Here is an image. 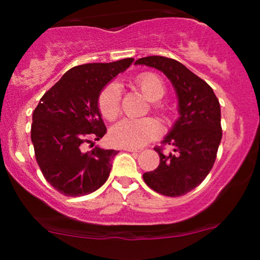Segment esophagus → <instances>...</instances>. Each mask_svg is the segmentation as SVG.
<instances>
[{"instance_id":"esophagus-1","label":"esophagus","mask_w":260,"mask_h":260,"mask_svg":"<svg viewBox=\"0 0 260 260\" xmlns=\"http://www.w3.org/2000/svg\"><path fill=\"white\" fill-rule=\"evenodd\" d=\"M123 150H126V151H140V149L139 148H123Z\"/></svg>"}]
</instances>
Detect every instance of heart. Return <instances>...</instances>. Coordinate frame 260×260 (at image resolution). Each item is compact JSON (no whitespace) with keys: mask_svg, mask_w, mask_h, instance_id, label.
<instances>
[{"mask_svg":"<svg viewBox=\"0 0 260 260\" xmlns=\"http://www.w3.org/2000/svg\"><path fill=\"white\" fill-rule=\"evenodd\" d=\"M134 85L149 101H159L165 95V84L155 73H140L134 79ZM98 106L105 120L113 121L117 118L121 112V90L117 84L110 83L100 91ZM160 133L159 122L154 118H124L112 128L110 137L113 144L118 147L139 148L157 138Z\"/></svg>","mask_w":260,"mask_h":260,"instance_id":"heart-1","label":"heart"}]
</instances>
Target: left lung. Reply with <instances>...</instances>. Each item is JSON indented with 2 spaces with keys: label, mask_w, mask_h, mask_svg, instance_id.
Segmentation results:
<instances>
[{
  "label": "left lung",
  "mask_w": 260,
  "mask_h": 260,
  "mask_svg": "<svg viewBox=\"0 0 260 260\" xmlns=\"http://www.w3.org/2000/svg\"><path fill=\"white\" fill-rule=\"evenodd\" d=\"M136 64L156 68L171 80L178 98L180 117L162 140L172 153L155 147L160 164L143 180L155 192L180 197L205 180L215 162L221 142V111L211 86L176 59L164 56L139 58Z\"/></svg>",
  "instance_id": "1"
}]
</instances>
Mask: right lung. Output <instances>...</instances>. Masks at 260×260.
Here are the masks:
<instances>
[{
  "instance_id": "1",
  "label": "right lung",
  "mask_w": 260,
  "mask_h": 260,
  "mask_svg": "<svg viewBox=\"0 0 260 260\" xmlns=\"http://www.w3.org/2000/svg\"><path fill=\"white\" fill-rule=\"evenodd\" d=\"M133 58L110 63H86L67 71L47 90L32 112L31 142L45 180L67 197L95 192L105 183L117 150L95 147L83 151L84 143L105 136L98 106L100 91Z\"/></svg>"
}]
</instances>
